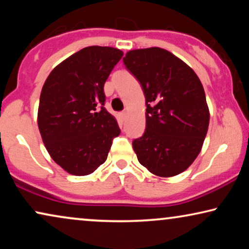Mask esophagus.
Instances as JSON below:
<instances>
[{"label": "esophagus", "instance_id": "34e87169", "mask_svg": "<svg viewBox=\"0 0 249 249\" xmlns=\"http://www.w3.org/2000/svg\"><path fill=\"white\" fill-rule=\"evenodd\" d=\"M125 115H127V113H125V112H121V113H120V117H121V120L122 121L125 120Z\"/></svg>", "mask_w": 249, "mask_h": 249}]
</instances>
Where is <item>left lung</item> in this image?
<instances>
[{
	"label": "left lung",
	"instance_id": "left-lung-1",
	"mask_svg": "<svg viewBox=\"0 0 249 249\" xmlns=\"http://www.w3.org/2000/svg\"><path fill=\"white\" fill-rule=\"evenodd\" d=\"M127 69L144 90L146 129L132 142L142 165L159 177L185 171L202 149L210 124L205 91L192 68L169 51H129Z\"/></svg>",
	"mask_w": 249,
	"mask_h": 249
}]
</instances>
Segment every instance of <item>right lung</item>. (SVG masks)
Listing matches in <instances>:
<instances>
[{
    "label": "right lung",
    "mask_w": 249,
    "mask_h": 249,
    "mask_svg": "<svg viewBox=\"0 0 249 249\" xmlns=\"http://www.w3.org/2000/svg\"><path fill=\"white\" fill-rule=\"evenodd\" d=\"M122 55L113 47H85L54 68L42 88L39 132L51 158L71 175L93 173L120 135L104 107V84Z\"/></svg>",
    "instance_id": "add662e5"
}]
</instances>
